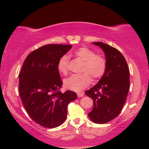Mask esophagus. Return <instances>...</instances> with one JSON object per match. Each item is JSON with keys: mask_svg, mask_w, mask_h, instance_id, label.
<instances>
[{"mask_svg": "<svg viewBox=\"0 0 149 149\" xmlns=\"http://www.w3.org/2000/svg\"><path fill=\"white\" fill-rule=\"evenodd\" d=\"M77 97L79 98H80V97H82L84 96V94L83 93H77Z\"/></svg>", "mask_w": 149, "mask_h": 149, "instance_id": "1", "label": "esophagus"}]
</instances>
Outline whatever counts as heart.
<instances>
[{
    "label": "heart",
    "instance_id": "1",
    "mask_svg": "<svg viewBox=\"0 0 149 149\" xmlns=\"http://www.w3.org/2000/svg\"><path fill=\"white\" fill-rule=\"evenodd\" d=\"M75 55L84 61L83 70L84 74H74L66 79L64 85L66 89L75 91H80L88 87L91 83L92 77L94 80L99 79L106 72L107 63L104 56L87 47H82L75 50ZM69 58L67 56H63L58 63V69L60 73L66 74L68 72Z\"/></svg>",
    "mask_w": 149,
    "mask_h": 149
}]
</instances>
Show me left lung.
<instances>
[{"label": "left lung", "mask_w": 149, "mask_h": 149, "mask_svg": "<svg viewBox=\"0 0 149 149\" xmlns=\"http://www.w3.org/2000/svg\"><path fill=\"white\" fill-rule=\"evenodd\" d=\"M102 49L107 63L106 72L96 85L85 94L93 101L88 113L91 121L105 123L118 116L129 92L130 80L127 61L118 50L102 42H93Z\"/></svg>", "instance_id": "left-lung-1"}]
</instances>
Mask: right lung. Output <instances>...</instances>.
Returning <instances> with one entry per match:
<instances>
[{
    "label": "right lung",
    "instance_id": "1",
    "mask_svg": "<svg viewBox=\"0 0 149 149\" xmlns=\"http://www.w3.org/2000/svg\"><path fill=\"white\" fill-rule=\"evenodd\" d=\"M72 47L48 44L34 50L27 56L19 74V93L25 109L44 127L61 125L66 118L68 104L77 97L74 91L63 93L59 90L63 82L58 63Z\"/></svg>",
    "mask_w": 149,
    "mask_h": 149
}]
</instances>
